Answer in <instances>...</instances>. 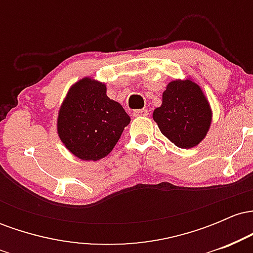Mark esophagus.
Segmentation results:
<instances>
[{"mask_svg": "<svg viewBox=\"0 0 253 253\" xmlns=\"http://www.w3.org/2000/svg\"><path fill=\"white\" fill-rule=\"evenodd\" d=\"M149 114L146 109H136L133 112V117H146Z\"/></svg>", "mask_w": 253, "mask_h": 253, "instance_id": "esophagus-1", "label": "esophagus"}]
</instances>
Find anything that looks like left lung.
Segmentation results:
<instances>
[{
  "label": "left lung",
  "mask_w": 253,
  "mask_h": 253,
  "mask_svg": "<svg viewBox=\"0 0 253 253\" xmlns=\"http://www.w3.org/2000/svg\"><path fill=\"white\" fill-rule=\"evenodd\" d=\"M211 108L201 86L191 78L175 80L167 85L153 120L163 135L181 149L197 146L207 135Z\"/></svg>",
  "instance_id": "obj_1"
}]
</instances>
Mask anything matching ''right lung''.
I'll return each mask as SVG.
<instances>
[{
	"label": "right lung",
	"instance_id": "1",
	"mask_svg": "<svg viewBox=\"0 0 253 253\" xmlns=\"http://www.w3.org/2000/svg\"><path fill=\"white\" fill-rule=\"evenodd\" d=\"M129 121L123 106L107 96L106 84L84 77L72 84L64 98L57 132L75 157L96 162L114 149Z\"/></svg>",
	"mask_w": 253,
	"mask_h": 253
}]
</instances>
